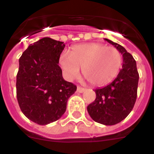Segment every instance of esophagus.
<instances>
[{"instance_id": "esophagus-1", "label": "esophagus", "mask_w": 154, "mask_h": 154, "mask_svg": "<svg viewBox=\"0 0 154 154\" xmlns=\"http://www.w3.org/2000/svg\"><path fill=\"white\" fill-rule=\"evenodd\" d=\"M77 91L78 92V93H80V94H82V93H84V92L85 91V88H82V87L81 86H77Z\"/></svg>"}]
</instances>
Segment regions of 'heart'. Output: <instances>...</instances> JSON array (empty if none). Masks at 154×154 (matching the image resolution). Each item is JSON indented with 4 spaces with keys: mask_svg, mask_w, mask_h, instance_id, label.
Segmentation results:
<instances>
[{
    "mask_svg": "<svg viewBox=\"0 0 154 154\" xmlns=\"http://www.w3.org/2000/svg\"><path fill=\"white\" fill-rule=\"evenodd\" d=\"M59 64L65 78L72 80L79 75L80 68L85 79L94 85H104L117 77L122 67V54L113 47L99 43L77 45L69 53H63Z\"/></svg>",
    "mask_w": 154,
    "mask_h": 154,
    "instance_id": "1",
    "label": "heart"
}]
</instances>
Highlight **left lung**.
Masks as SVG:
<instances>
[{
    "label": "left lung",
    "mask_w": 154,
    "mask_h": 154,
    "mask_svg": "<svg viewBox=\"0 0 154 154\" xmlns=\"http://www.w3.org/2000/svg\"><path fill=\"white\" fill-rule=\"evenodd\" d=\"M105 40L122 54V69L113 82L94 90L96 99L88 105L87 110L94 122L113 125L123 121L133 109L137 99L139 74L133 56L119 44Z\"/></svg>",
    "instance_id": "1"
}]
</instances>
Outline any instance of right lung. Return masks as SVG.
<instances>
[{
  "mask_svg": "<svg viewBox=\"0 0 154 154\" xmlns=\"http://www.w3.org/2000/svg\"><path fill=\"white\" fill-rule=\"evenodd\" d=\"M64 42L44 37L29 45L19 59L17 97L20 110L41 125L61 117L77 86L66 82L58 65Z\"/></svg>",
  "mask_w": 154,
  "mask_h": 154,
  "instance_id": "right-lung-1",
  "label": "right lung"
}]
</instances>
